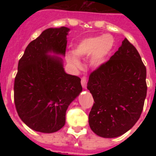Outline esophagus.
<instances>
[{"instance_id": "esophagus-1", "label": "esophagus", "mask_w": 156, "mask_h": 156, "mask_svg": "<svg viewBox=\"0 0 156 156\" xmlns=\"http://www.w3.org/2000/svg\"><path fill=\"white\" fill-rule=\"evenodd\" d=\"M81 83H82V86H83V87L86 88L87 87V78L86 76H83L82 79H81Z\"/></svg>"}]
</instances>
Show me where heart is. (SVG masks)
I'll use <instances>...</instances> for the list:
<instances>
[{
	"instance_id": "obj_1",
	"label": "heart",
	"mask_w": 156,
	"mask_h": 156,
	"mask_svg": "<svg viewBox=\"0 0 156 156\" xmlns=\"http://www.w3.org/2000/svg\"><path fill=\"white\" fill-rule=\"evenodd\" d=\"M114 45L115 40L111 35L85 38L76 44L73 50L75 56L69 55L68 60L73 66L79 67L80 62L77 57L84 58L91 54L90 64L95 67H99L106 62L107 59L113 49Z\"/></svg>"
}]
</instances>
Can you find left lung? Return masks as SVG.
<instances>
[{
  "instance_id": "left-lung-1",
  "label": "left lung",
  "mask_w": 156,
  "mask_h": 156,
  "mask_svg": "<svg viewBox=\"0 0 156 156\" xmlns=\"http://www.w3.org/2000/svg\"><path fill=\"white\" fill-rule=\"evenodd\" d=\"M146 77L140 55L125 39L118 51L89 76L87 89L94 99L89 126L94 133L116 138L135 125L147 96Z\"/></svg>"
}]
</instances>
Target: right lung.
<instances>
[{
	"label": "right lung",
	"mask_w": 156,
	"mask_h": 156,
	"mask_svg": "<svg viewBox=\"0 0 156 156\" xmlns=\"http://www.w3.org/2000/svg\"><path fill=\"white\" fill-rule=\"evenodd\" d=\"M69 30L65 27L44 30L18 61L13 85L16 110L21 120L37 132L61 129L69 105L83 90L80 78L65 72L62 59L48 55H66Z\"/></svg>",
	"instance_id": "obj_1"
}]
</instances>
